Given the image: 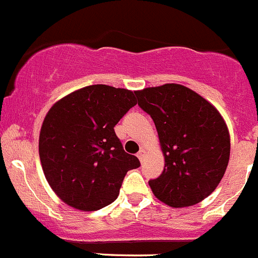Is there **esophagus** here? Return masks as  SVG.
Returning <instances> with one entry per match:
<instances>
[{
	"label": "esophagus",
	"instance_id": "34e87169",
	"mask_svg": "<svg viewBox=\"0 0 258 258\" xmlns=\"http://www.w3.org/2000/svg\"><path fill=\"white\" fill-rule=\"evenodd\" d=\"M137 157H138V159L141 162L144 161V157H146V151L144 149H141V151L138 152V154H137Z\"/></svg>",
	"mask_w": 258,
	"mask_h": 258
}]
</instances>
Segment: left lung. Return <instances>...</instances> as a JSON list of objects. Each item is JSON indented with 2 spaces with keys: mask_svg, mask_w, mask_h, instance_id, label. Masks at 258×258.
Wrapping results in <instances>:
<instances>
[{
  "mask_svg": "<svg viewBox=\"0 0 258 258\" xmlns=\"http://www.w3.org/2000/svg\"><path fill=\"white\" fill-rule=\"evenodd\" d=\"M134 92L153 119L164 157L163 172L149 181L154 196L176 209L207 199L222 181L230 156L229 131L220 112L177 83Z\"/></svg>",
  "mask_w": 258,
  "mask_h": 258,
  "instance_id": "left-lung-1",
  "label": "left lung"
}]
</instances>
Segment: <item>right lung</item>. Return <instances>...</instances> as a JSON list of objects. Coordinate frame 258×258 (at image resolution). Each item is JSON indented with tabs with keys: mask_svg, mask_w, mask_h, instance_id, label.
I'll list each match as a JSON object with an SVG mask.
<instances>
[{
	"mask_svg": "<svg viewBox=\"0 0 258 258\" xmlns=\"http://www.w3.org/2000/svg\"><path fill=\"white\" fill-rule=\"evenodd\" d=\"M134 105L133 91L92 85L49 109L39 134V157L49 186L63 203L95 212L116 200L127 171L141 166L114 131Z\"/></svg>",
	"mask_w": 258,
	"mask_h": 258,
	"instance_id": "obj_1",
	"label": "right lung"
}]
</instances>
